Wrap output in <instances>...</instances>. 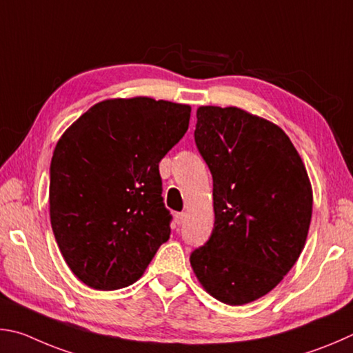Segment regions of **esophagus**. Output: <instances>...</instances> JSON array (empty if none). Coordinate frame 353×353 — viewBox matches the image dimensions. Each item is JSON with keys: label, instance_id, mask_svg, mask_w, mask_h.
Instances as JSON below:
<instances>
[{"label": "esophagus", "instance_id": "obj_1", "mask_svg": "<svg viewBox=\"0 0 353 353\" xmlns=\"http://www.w3.org/2000/svg\"><path fill=\"white\" fill-rule=\"evenodd\" d=\"M186 217H188V215L184 212H178V214H175V221L178 225H183L184 221H186Z\"/></svg>", "mask_w": 353, "mask_h": 353}]
</instances>
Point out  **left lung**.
I'll return each instance as SVG.
<instances>
[{
  "mask_svg": "<svg viewBox=\"0 0 353 353\" xmlns=\"http://www.w3.org/2000/svg\"><path fill=\"white\" fill-rule=\"evenodd\" d=\"M195 142L212 173L215 221L190 265L212 298L250 304L270 293L304 250L310 178L279 125L239 107H199Z\"/></svg>",
  "mask_w": 353,
  "mask_h": 353,
  "instance_id": "left-lung-1",
  "label": "left lung"
}]
</instances>
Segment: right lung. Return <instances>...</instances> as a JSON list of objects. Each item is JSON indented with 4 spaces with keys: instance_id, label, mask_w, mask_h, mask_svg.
Listing matches in <instances>:
<instances>
[{
    "instance_id": "obj_1",
    "label": "right lung",
    "mask_w": 353,
    "mask_h": 353,
    "mask_svg": "<svg viewBox=\"0 0 353 353\" xmlns=\"http://www.w3.org/2000/svg\"><path fill=\"white\" fill-rule=\"evenodd\" d=\"M189 119L186 103L117 97L92 105L60 136L49 215L61 256L85 285H132L169 240L159 161Z\"/></svg>"
}]
</instances>
